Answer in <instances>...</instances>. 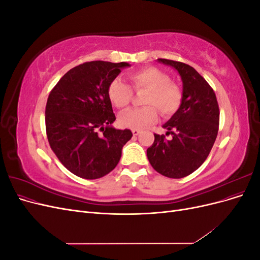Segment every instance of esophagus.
Instances as JSON below:
<instances>
[{
  "instance_id": "esophagus-1",
  "label": "esophagus",
  "mask_w": 260,
  "mask_h": 260,
  "mask_svg": "<svg viewBox=\"0 0 260 260\" xmlns=\"http://www.w3.org/2000/svg\"><path fill=\"white\" fill-rule=\"evenodd\" d=\"M132 133H133V136H139L140 133H141V131L140 130H138V129H132Z\"/></svg>"
}]
</instances>
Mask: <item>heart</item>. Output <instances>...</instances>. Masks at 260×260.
Segmentation results:
<instances>
[{
  "label": "heart",
  "mask_w": 260,
  "mask_h": 260,
  "mask_svg": "<svg viewBox=\"0 0 260 260\" xmlns=\"http://www.w3.org/2000/svg\"><path fill=\"white\" fill-rule=\"evenodd\" d=\"M131 84L136 90H146L141 108H132L119 117L122 127L143 129L157 119V110L162 116L175 114L182 102V92L175 83L170 82L167 74L155 67H145L129 74ZM108 99L118 108L127 106L132 96L130 86L120 78H115L108 85Z\"/></svg>",
  "instance_id": "obj_1"
}]
</instances>
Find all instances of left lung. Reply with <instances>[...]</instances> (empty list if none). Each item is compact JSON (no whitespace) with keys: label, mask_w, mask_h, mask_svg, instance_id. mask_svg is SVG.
<instances>
[{"label":"left lung","mask_w":260,"mask_h":260,"mask_svg":"<svg viewBox=\"0 0 260 260\" xmlns=\"http://www.w3.org/2000/svg\"><path fill=\"white\" fill-rule=\"evenodd\" d=\"M158 62L176 69L182 81V102L178 111L162 124L165 136L154 135L146 151L152 167L160 175L180 179L191 175L209 155L219 127L216 94L207 81L190 65L158 58Z\"/></svg>","instance_id":"obj_1"}]
</instances>
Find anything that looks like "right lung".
<instances>
[{
	"label": "right lung",
	"instance_id": "obj_1",
	"mask_svg": "<svg viewBox=\"0 0 260 260\" xmlns=\"http://www.w3.org/2000/svg\"><path fill=\"white\" fill-rule=\"evenodd\" d=\"M129 62L88 61L60 78L45 107V127L51 148L74 175L99 179L119 162L122 146L132 137L129 129L118 130L108 85L130 67Z\"/></svg>",
	"mask_w": 260,
	"mask_h": 260
}]
</instances>
